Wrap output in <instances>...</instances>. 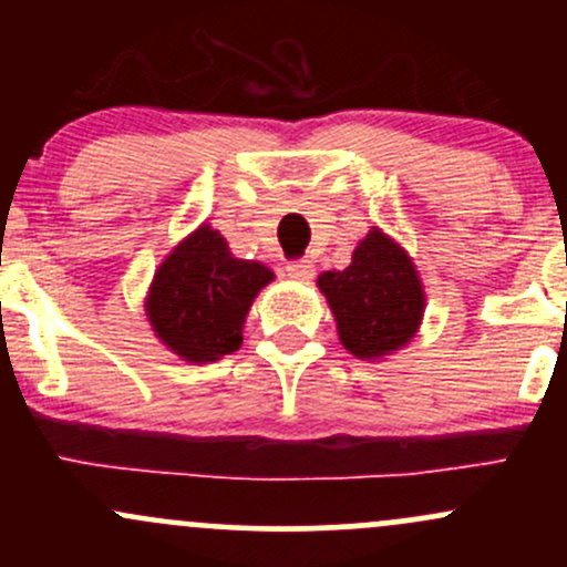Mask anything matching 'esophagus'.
I'll return each mask as SVG.
<instances>
[{"label": "esophagus", "mask_w": 567, "mask_h": 567, "mask_svg": "<svg viewBox=\"0 0 567 567\" xmlns=\"http://www.w3.org/2000/svg\"><path fill=\"white\" fill-rule=\"evenodd\" d=\"M285 275H288L292 282H309L315 277V266H311L309 258H301V261H290L285 266Z\"/></svg>", "instance_id": "1"}]
</instances>
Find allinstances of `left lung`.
<instances>
[{
	"label": "left lung",
	"instance_id": "8db88e82",
	"mask_svg": "<svg viewBox=\"0 0 567 567\" xmlns=\"http://www.w3.org/2000/svg\"><path fill=\"white\" fill-rule=\"evenodd\" d=\"M317 288L333 311L338 341L357 360H386L405 349L424 322L426 292L413 258L373 226L341 271H322Z\"/></svg>",
	"mask_w": 567,
	"mask_h": 567
}]
</instances>
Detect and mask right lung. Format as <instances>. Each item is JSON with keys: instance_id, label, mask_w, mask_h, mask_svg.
<instances>
[{"instance_id": "obj_1", "label": "right lung", "mask_w": 567, "mask_h": 567, "mask_svg": "<svg viewBox=\"0 0 567 567\" xmlns=\"http://www.w3.org/2000/svg\"><path fill=\"white\" fill-rule=\"evenodd\" d=\"M269 282V266L237 258L224 234L199 224L157 266L143 311L162 347L202 365L243 347L247 311Z\"/></svg>"}]
</instances>
